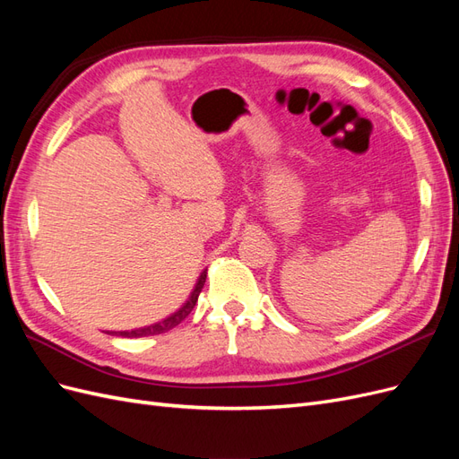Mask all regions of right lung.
<instances>
[{
  "mask_svg": "<svg viewBox=\"0 0 459 459\" xmlns=\"http://www.w3.org/2000/svg\"><path fill=\"white\" fill-rule=\"evenodd\" d=\"M204 281H206V270L199 275V280H197V283H195V289L191 290V295H189V299L184 302V307H182V308L176 310V312H174V314H170L169 317H164L162 322H159V324H152V325L140 327V329H134V331H120V337L137 339V337L160 335V333H166V331L174 329L178 324H182L184 319L191 314L193 307H195V304H197V299H199V295H201V289H203Z\"/></svg>",
  "mask_w": 459,
  "mask_h": 459,
  "instance_id": "add662e5",
  "label": "right lung"
}]
</instances>
